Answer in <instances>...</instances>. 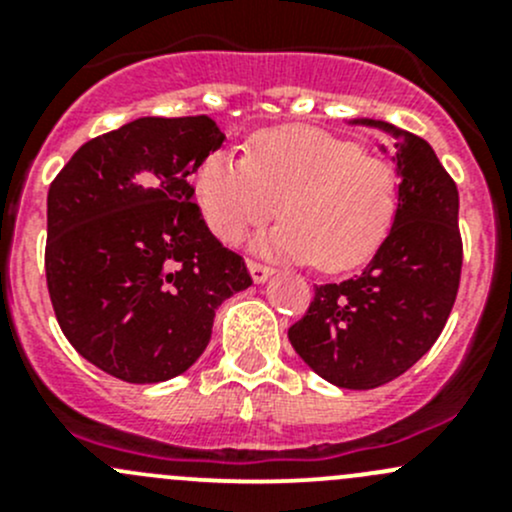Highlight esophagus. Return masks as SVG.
<instances>
[{
	"instance_id": "esophagus-1",
	"label": "esophagus",
	"mask_w": 512,
	"mask_h": 512,
	"mask_svg": "<svg viewBox=\"0 0 512 512\" xmlns=\"http://www.w3.org/2000/svg\"><path fill=\"white\" fill-rule=\"evenodd\" d=\"M247 267H250V275L257 285H262V282L272 275V267L262 265V262H257V260H247Z\"/></svg>"
}]
</instances>
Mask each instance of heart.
Here are the masks:
<instances>
[{"instance_id": "heart-1", "label": "heart", "mask_w": 512, "mask_h": 512, "mask_svg": "<svg viewBox=\"0 0 512 512\" xmlns=\"http://www.w3.org/2000/svg\"><path fill=\"white\" fill-rule=\"evenodd\" d=\"M195 193L210 230L227 245L280 210L285 223L262 247L287 260H317L327 272L369 262L399 208L389 160L317 128H272L252 138L245 158L213 153L200 163Z\"/></svg>"}]
</instances>
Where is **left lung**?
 Segmentation results:
<instances>
[{"mask_svg":"<svg viewBox=\"0 0 512 512\" xmlns=\"http://www.w3.org/2000/svg\"><path fill=\"white\" fill-rule=\"evenodd\" d=\"M394 138L399 208L374 260L354 280L314 287L287 337L309 369L342 389H376L409 371L443 332L458 294L463 242L458 188L423 138L384 121Z\"/></svg>","mask_w":512,"mask_h":512,"instance_id":"obj_1","label":"left lung"}]
</instances>
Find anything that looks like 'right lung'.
<instances>
[{
    "mask_svg": "<svg viewBox=\"0 0 512 512\" xmlns=\"http://www.w3.org/2000/svg\"><path fill=\"white\" fill-rule=\"evenodd\" d=\"M223 141L208 116L136 118L84 143L51 183L44 265L56 322L116 379L188 371L215 309L252 285L193 203V173Z\"/></svg>",
    "mask_w": 512,
    "mask_h": 512,
    "instance_id": "add662e5",
    "label": "right lung"
}]
</instances>
